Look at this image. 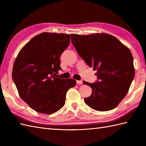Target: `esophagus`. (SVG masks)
<instances>
[{"label":"esophagus","instance_id":"34e87169","mask_svg":"<svg viewBox=\"0 0 146 146\" xmlns=\"http://www.w3.org/2000/svg\"><path fill=\"white\" fill-rule=\"evenodd\" d=\"M76 83L78 85H82V84H83V82L82 81V80H77Z\"/></svg>","mask_w":146,"mask_h":146}]
</instances>
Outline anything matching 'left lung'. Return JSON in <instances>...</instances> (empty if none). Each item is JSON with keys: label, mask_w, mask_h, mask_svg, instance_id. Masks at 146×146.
Masks as SVG:
<instances>
[{"label": "left lung", "mask_w": 146, "mask_h": 146, "mask_svg": "<svg viewBox=\"0 0 146 146\" xmlns=\"http://www.w3.org/2000/svg\"><path fill=\"white\" fill-rule=\"evenodd\" d=\"M70 36L78 54L88 66L97 71V82H83L92 89V95L84 99L85 104L97 111L113 109L125 97L134 78L131 51L108 34H71Z\"/></svg>", "instance_id": "1"}]
</instances>
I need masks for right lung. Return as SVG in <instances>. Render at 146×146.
Instances as JSON below:
<instances>
[{
    "instance_id": "obj_1",
    "label": "right lung",
    "mask_w": 146,
    "mask_h": 146,
    "mask_svg": "<svg viewBox=\"0 0 146 146\" xmlns=\"http://www.w3.org/2000/svg\"><path fill=\"white\" fill-rule=\"evenodd\" d=\"M70 35L42 33L32 38L17 54L12 79L21 98L39 113L52 114L64 106L74 79L56 78L60 58L69 46Z\"/></svg>"
}]
</instances>
